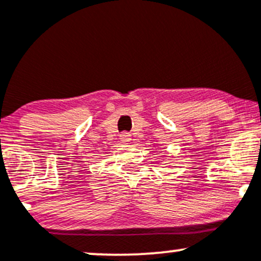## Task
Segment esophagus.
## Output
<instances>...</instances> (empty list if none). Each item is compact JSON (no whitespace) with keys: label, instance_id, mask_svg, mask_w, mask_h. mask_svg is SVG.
Returning a JSON list of instances; mask_svg holds the SVG:
<instances>
[{"label":"esophagus","instance_id":"obj_1","mask_svg":"<svg viewBox=\"0 0 261 261\" xmlns=\"http://www.w3.org/2000/svg\"><path fill=\"white\" fill-rule=\"evenodd\" d=\"M130 140H131V137H130V134H128V133H122L120 135V141L122 143H128V142H130Z\"/></svg>","mask_w":261,"mask_h":261}]
</instances>
